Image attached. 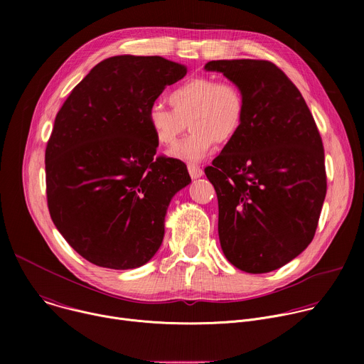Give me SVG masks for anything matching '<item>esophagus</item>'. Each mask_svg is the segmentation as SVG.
Instances as JSON below:
<instances>
[{
    "label": "esophagus",
    "instance_id": "obj_1",
    "mask_svg": "<svg viewBox=\"0 0 364 364\" xmlns=\"http://www.w3.org/2000/svg\"><path fill=\"white\" fill-rule=\"evenodd\" d=\"M188 173H190L191 178H198L203 176V170L194 164H188Z\"/></svg>",
    "mask_w": 364,
    "mask_h": 364
}]
</instances>
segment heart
<instances>
[{
  "instance_id": "obj_1",
  "label": "heart",
  "mask_w": 364,
  "mask_h": 364,
  "mask_svg": "<svg viewBox=\"0 0 364 364\" xmlns=\"http://www.w3.org/2000/svg\"><path fill=\"white\" fill-rule=\"evenodd\" d=\"M167 99L171 109L154 102L146 111V121L155 141L167 148L177 142L188 122L191 132L171 151L181 160L204 159L216 142L232 141L245 119L243 92L229 80L191 77L176 86Z\"/></svg>"
}]
</instances>
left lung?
Masks as SVG:
<instances>
[{
    "mask_svg": "<svg viewBox=\"0 0 364 364\" xmlns=\"http://www.w3.org/2000/svg\"><path fill=\"white\" fill-rule=\"evenodd\" d=\"M245 96V119L204 173L219 201L228 261L275 271L313 240L327 193L323 139L298 87L268 60H212Z\"/></svg>",
    "mask_w": 364,
    "mask_h": 364,
    "instance_id": "left-lung-1",
    "label": "left lung"
}]
</instances>
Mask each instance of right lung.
<instances>
[{"label":"right lung","mask_w":364,"mask_h":364,"mask_svg":"<svg viewBox=\"0 0 364 364\" xmlns=\"http://www.w3.org/2000/svg\"><path fill=\"white\" fill-rule=\"evenodd\" d=\"M187 73L160 56H115L77 83L46 146L50 218L90 264L134 269L164 237L171 197L191 178L177 159L157 155L146 111Z\"/></svg>","instance_id":"1"}]
</instances>
